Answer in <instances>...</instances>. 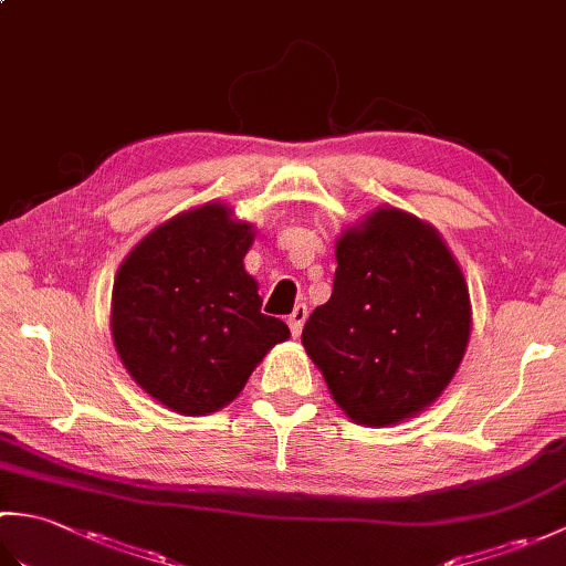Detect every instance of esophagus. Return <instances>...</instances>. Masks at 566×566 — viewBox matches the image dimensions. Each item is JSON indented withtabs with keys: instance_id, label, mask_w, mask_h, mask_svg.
Returning a JSON list of instances; mask_svg holds the SVG:
<instances>
[{
	"instance_id": "34e87169",
	"label": "esophagus",
	"mask_w": 566,
	"mask_h": 566,
	"mask_svg": "<svg viewBox=\"0 0 566 566\" xmlns=\"http://www.w3.org/2000/svg\"><path fill=\"white\" fill-rule=\"evenodd\" d=\"M306 316H308V311H306V306L304 304H296L294 306V311L290 314V331H292V335L296 338L298 333H302V328H304V323H306Z\"/></svg>"
}]
</instances>
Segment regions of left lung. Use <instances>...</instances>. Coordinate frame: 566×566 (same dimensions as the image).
<instances>
[{
  "label": "left lung",
  "mask_w": 566,
  "mask_h": 566,
  "mask_svg": "<svg viewBox=\"0 0 566 566\" xmlns=\"http://www.w3.org/2000/svg\"><path fill=\"white\" fill-rule=\"evenodd\" d=\"M335 260L333 294L302 343L347 418L394 426L436 401L462 363L464 274L436 228L394 207L345 228Z\"/></svg>",
  "instance_id": "left-lung-1"
}]
</instances>
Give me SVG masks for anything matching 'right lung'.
<instances>
[{"label":"right lung","mask_w":566,"mask_h":566,"mask_svg":"<svg viewBox=\"0 0 566 566\" xmlns=\"http://www.w3.org/2000/svg\"><path fill=\"white\" fill-rule=\"evenodd\" d=\"M255 231L219 201L177 213L128 252L112 294V335L128 375L182 416H209L243 391L290 338L264 316L243 258Z\"/></svg>","instance_id":"right-lung-1"}]
</instances>
